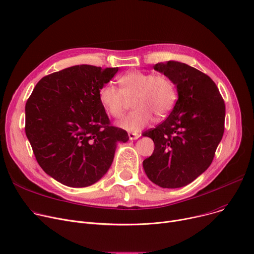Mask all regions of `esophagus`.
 <instances>
[{
	"label": "esophagus",
	"instance_id": "1",
	"mask_svg": "<svg viewBox=\"0 0 254 254\" xmlns=\"http://www.w3.org/2000/svg\"><path fill=\"white\" fill-rule=\"evenodd\" d=\"M141 135L139 134V132H128V138L129 140H136L140 137Z\"/></svg>",
	"mask_w": 254,
	"mask_h": 254
}]
</instances>
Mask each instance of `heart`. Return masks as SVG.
Instances as JSON below:
<instances>
[{
	"instance_id": "obj_1",
	"label": "heart",
	"mask_w": 254,
	"mask_h": 254,
	"mask_svg": "<svg viewBox=\"0 0 254 254\" xmlns=\"http://www.w3.org/2000/svg\"><path fill=\"white\" fill-rule=\"evenodd\" d=\"M119 88L105 84L99 90V101L104 110L114 118L123 117L127 101L132 98L135 110L119 123L126 130L137 132L147 127L153 115L164 117L175 107L178 93L173 80L165 74L130 71L118 79Z\"/></svg>"
}]
</instances>
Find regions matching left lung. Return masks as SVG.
Returning a JSON list of instances; mask_svg holds the SVG:
<instances>
[{
  "label": "left lung",
  "instance_id": "8db88e82",
  "mask_svg": "<svg viewBox=\"0 0 254 254\" xmlns=\"http://www.w3.org/2000/svg\"><path fill=\"white\" fill-rule=\"evenodd\" d=\"M153 68L174 81L178 100L162 124L143 134L155 144L143 168L156 185L178 189L211 165L223 136L225 105L214 81L197 69L174 61Z\"/></svg>",
  "mask_w": 254,
  "mask_h": 254
}]
</instances>
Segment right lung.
I'll list each match as a JSON object with an SVG mask.
<instances>
[{"label":"right lung","instance_id":"right-lung-1","mask_svg":"<svg viewBox=\"0 0 254 254\" xmlns=\"http://www.w3.org/2000/svg\"><path fill=\"white\" fill-rule=\"evenodd\" d=\"M118 68L73 65L43 77L25 104V135L39 166L70 188H86L109 170L117 142L127 132L112 127L99 90Z\"/></svg>","mask_w":254,"mask_h":254}]
</instances>
